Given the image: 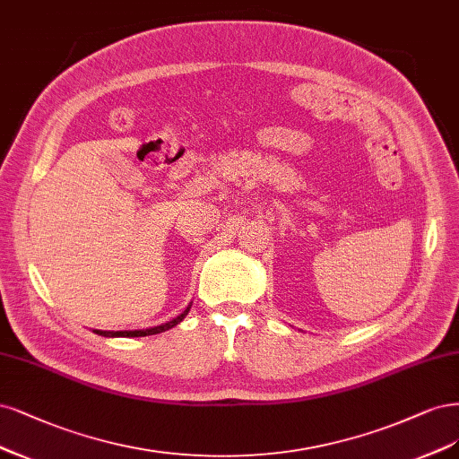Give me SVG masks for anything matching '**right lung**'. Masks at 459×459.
<instances>
[{"mask_svg": "<svg viewBox=\"0 0 459 459\" xmlns=\"http://www.w3.org/2000/svg\"><path fill=\"white\" fill-rule=\"evenodd\" d=\"M189 309H192V302H189V306L178 315V317L170 319V321H167V323H163V325L150 326V328H142V330H117V332H114V330H92V332H97L99 336H104V338H138V336L160 334V332H165V330H169V328H172V326H177L178 323H182L186 315L189 313Z\"/></svg>", "mask_w": 459, "mask_h": 459, "instance_id": "right-lung-1", "label": "right lung"}]
</instances>
